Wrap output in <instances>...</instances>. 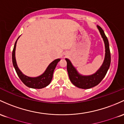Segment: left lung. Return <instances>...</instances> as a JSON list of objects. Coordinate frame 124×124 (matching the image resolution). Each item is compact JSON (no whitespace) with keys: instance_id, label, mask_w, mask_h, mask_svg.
Instances as JSON below:
<instances>
[{"instance_id":"8db88e82","label":"left lung","mask_w":124,"mask_h":124,"mask_svg":"<svg viewBox=\"0 0 124 124\" xmlns=\"http://www.w3.org/2000/svg\"><path fill=\"white\" fill-rule=\"evenodd\" d=\"M102 38L104 41L105 47V56L102 65L94 74L84 76L79 74L68 59H65L67 62V70L70 81L75 86L82 89H89L98 85L107 74L111 64V53L109 42L104 31L100 26H97Z\"/></svg>"}]
</instances>
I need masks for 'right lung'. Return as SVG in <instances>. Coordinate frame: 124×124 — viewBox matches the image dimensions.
I'll list each match as a JSON object with an SVG mask.
<instances>
[{"label": "right lung", "mask_w": 124, "mask_h": 124, "mask_svg": "<svg viewBox=\"0 0 124 124\" xmlns=\"http://www.w3.org/2000/svg\"><path fill=\"white\" fill-rule=\"evenodd\" d=\"M18 38H17V39H18ZM17 39L16 40L15 43L14 47H13V52H12V62H13V66L15 69V70L19 78L26 86L29 87V88H34V89H41V88L47 86L51 83L53 77V73H54V71L55 70L56 66L57 63H58V62H59L61 59H55V61L51 62L49 65V66H47L44 73L42 74L41 75L35 78L28 77V76L24 75L20 71L18 66H17V63H16L15 58V49Z\"/></svg>", "instance_id": "1"}]
</instances>
